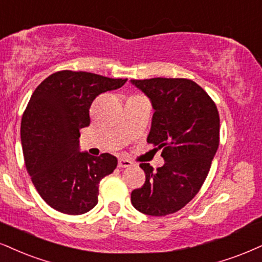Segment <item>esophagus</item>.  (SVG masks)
<instances>
[{
	"label": "esophagus",
	"instance_id": "esophagus-1",
	"mask_svg": "<svg viewBox=\"0 0 262 262\" xmlns=\"http://www.w3.org/2000/svg\"><path fill=\"white\" fill-rule=\"evenodd\" d=\"M119 167H130L132 166V161H130L128 159H125V158H120L118 163Z\"/></svg>",
	"mask_w": 262,
	"mask_h": 262
}]
</instances>
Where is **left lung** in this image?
Returning a JSON list of instances; mask_svg holds the SVG:
<instances>
[{
	"label": "left lung",
	"mask_w": 262,
	"mask_h": 262,
	"mask_svg": "<svg viewBox=\"0 0 262 262\" xmlns=\"http://www.w3.org/2000/svg\"><path fill=\"white\" fill-rule=\"evenodd\" d=\"M131 82L150 99L154 114L147 142L163 148L165 160L157 170L141 164L146 182L132 190L131 203L146 215L173 214L194 198L208 176L220 142L217 108L192 80L154 77Z\"/></svg>",
	"instance_id": "left-lung-1"
}]
</instances>
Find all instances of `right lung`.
Returning a JSON list of instances; mask_svg holds the SVG:
<instances>
[{"label":"right lung","mask_w":262,"mask_h":262,"mask_svg":"<svg viewBox=\"0 0 262 262\" xmlns=\"http://www.w3.org/2000/svg\"><path fill=\"white\" fill-rule=\"evenodd\" d=\"M127 79L62 70L45 79L32 93L21 118L25 166L35 188L51 208L81 215L98 203V186L118 159L80 151V130L90 125L97 96L120 89Z\"/></svg>","instance_id":"right-lung-1"}]
</instances>
